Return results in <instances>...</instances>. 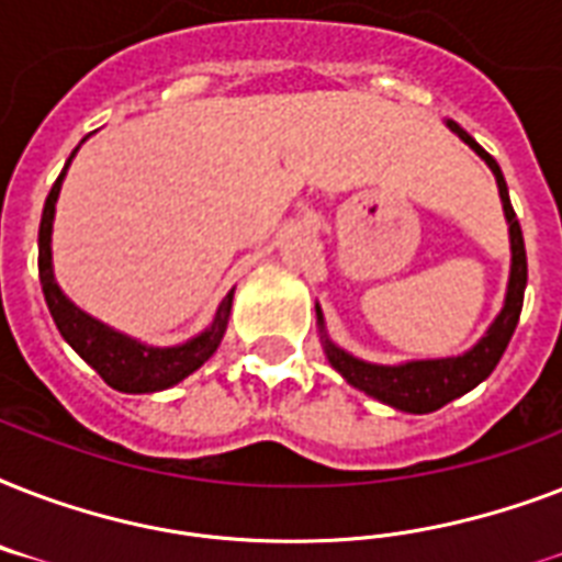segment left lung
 <instances>
[{"label": "left lung", "instance_id": "left-lung-1", "mask_svg": "<svg viewBox=\"0 0 562 562\" xmlns=\"http://www.w3.org/2000/svg\"><path fill=\"white\" fill-rule=\"evenodd\" d=\"M449 127H452L454 134L461 136L463 143L470 145L472 151L479 154L481 160L493 169L498 183V194H502V203H505L507 224H510L514 265H510V282H507V297L502 315L496 317V324L490 326V333L484 335L470 352H463L458 359L411 361V364H400V368H382V364H368V361L352 359V356L338 350V347L324 335V350L326 356H329V364H333L352 387L370 393V396H375V400L384 402V405L408 411V414H428V411L443 408L446 402L458 400V396H463L467 391H472L475 384L484 382V379L496 370L498 359H502V352L507 350L510 335H514L516 324H519V315H522L525 282H528V259H525L522 227H519V218H516L514 206H510V194H507V183L505 178H502L498 162L493 160V157H490V154L484 151L461 125L449 122ZM317 324L324 329L321 308H317Z\"/></svg>", "mask_w": 562, "mask_h": 562}]
</instances>
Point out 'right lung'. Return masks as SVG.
Returning <instances> with one entry per match:
<instances>
[{
  "label": "right lung",
  "instance_id": "obj_1",
  "mask_svg": "<svg viewBox=\"0 0 562 562\" xmlns=\"http://www.w3.org/2000/svg\"><path fill=\"white\" fill-rule=\"evenodd\" d=\"M66 169L60 171V178L55 180V187L48 192L46 206H43V218H40V282H43V297L46 306L55 317L57 329L66 338V344L90 364L95 373L122 393H151L162 391L178 384L180 379H187L189 373L201 368L203 361L210 359L212 352L218 350L224 329H227L229 306H233V291L221 300L215 321L206 333L192 338L189 344L180 347H145L136 344L125 335L113 333L110 326L92 321L90 315H83L81 308H75L69 300L64 297V291L57 289L55 277H52V218H55V201L60 192V180H64Z\"/></svg>",
  "mask_w": 562,
  "mask_h": 562
}]
</instances>
